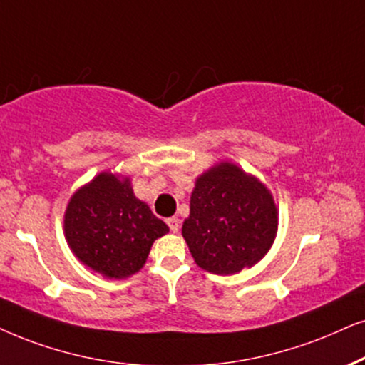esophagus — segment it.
Returning <instances> with one entry per match:
<instances>
[{"label": "esophagus", "mask_w": 365, "mask_h": 365, "mask_svg": "<svg viewBox=\"0 0 365 365\" xmlns=\"http://www.w3.org/2000/svg\"><path fill=\"white\" fill-rule=\"evenodd\" d=\"M167 224H168V227H170V230H172V232H178V229H180V219H178V217H170V219L167 220Z\"/></svg>", "instance_id": "34e87169"}]
</instances>
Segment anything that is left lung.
Masks as SVG:
<instances>
[{
	"label": "left lung",
	"instance_id": "8db88e82",
	"mask_svg": "<svg viewBox=\"0 0 365 365\" xmlns=\"http://www.w3.org/2000/svg\"><path fill=\"white\" fill-rule=\"evenodd\" d=\"M274 197L255 175L219 161L195 180L182 225L193 261L212 274H236L267 255L278 234Z\"/></svg>",
	"mask_w": 365,
	"mask_h": 365
}]
</instances>
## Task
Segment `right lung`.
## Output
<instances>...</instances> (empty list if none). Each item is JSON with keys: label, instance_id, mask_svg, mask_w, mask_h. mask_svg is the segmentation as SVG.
I'll list each match as a JSON object with an SVG mask.
<instances>
[{"label": "right lung", "instance_id": "obj_1", "mask_svg": "<svg viewBox=\"0 0 365 365\" xmlns=\"http://www.w3.org/2000/svg\"><path fill=\"white\" fill-rule=\"evenodd\" d=\"M168 225L136 198L126 175L101 172L77 188L63 214V234L73 256L94 273L126 279L145 266Z\"/></svg>", "mask_w": 365, "mask_h": 365}]
</instances>
